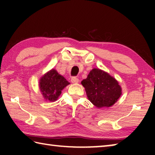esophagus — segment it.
I'll list each match as a JSON object with an SVG mask.
<instances>
[{
    "mask_svg": "<svg viewBox=\"0 0 155 155\" xmlns=\"http://www.w3.org/2000/svg\"><path fill=\"white\" fill-rule=\"evenodd\" d=\"M78 81H79V80H78V78H77V77H72L71 78V82L72 83H78Z\"/></svg>",
    "mask_w": 155,
    "mask_h": 155,
    "instance_id": "obj_1",
    "label": "esophagus"
}]
</instances>
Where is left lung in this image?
<instances>
[{
    "instance_id": "left-lung-1",
    "label": "left lung",
    "mask_w": 155,
    "mask_h": 155,
    "mask_svg": "<svg viewBox=\"0 0 155 155\" xmlns=\"http://www.w3.org/2000/svg\"><path fill=\"white\" fill-rule=\"evenodd\" d=\"M81 84L85 89L88 99L98 108L112 106L122 94L118 82L98 68L90 71L87 78L83 80Z\"/></svg>"
}]
</instances>
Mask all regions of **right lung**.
I'll return each instance as SVG.
<instances>
[{"label":"right lung","instance_id":"1","mask_svg":"<svg viewBox=\"0 0 155 155\" xmlns=\"http://www.w3.org/2000/svg\"><path fill=\"white\" fill-rule=\"evenodd\" d=\"M68 84L70 83L64 77L52 69L41 78L40 87L44 98L50 101H54Z\"/></svg>","mask_w":155,"mask_h":155}]
</instances>
